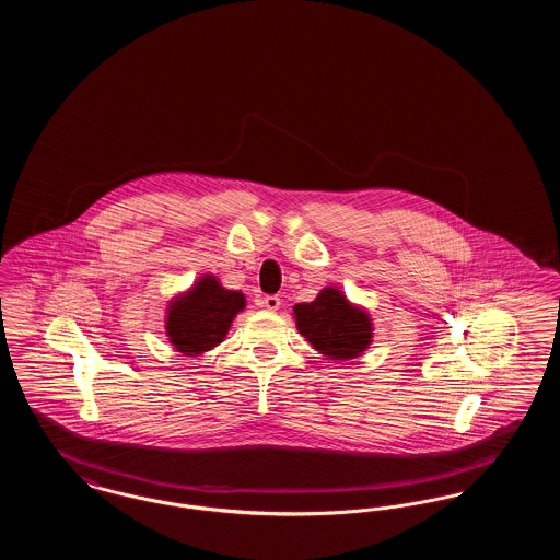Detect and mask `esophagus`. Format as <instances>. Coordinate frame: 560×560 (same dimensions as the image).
Here are the masks:
<instances>
[{"instance_id":"esophagus-1","label":"esophagus","mask_w":560,"mask_h":560,"mask_svg":"<svg viewBox=\"0 0 560 560\" xmlns=\"http://www.w3.org/2000/svg\"><path fill=\"white\" fill-rule=\"evenodd\" d=\"M262 308H267L270 313H275V311H279V306H281V298H277V295H267V298H262Z\"/></svg>"}]
</instances>
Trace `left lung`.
I'll list each match as a JSON object with an SVG mask.
<instances>
[{
	"mask_svg": "<svg viewBox=\"0 0 560 560\" xmlns=\"http://www.w3.org/2000/svg\"><path fill=\"white\" fill-rule=\"evenodd\" d=\"M292 315L298 331L329 361L357 359L373 342L372 315L340 288H323L313 302L295 304Z\"/></svg>",
	"mask_w": 560,
	"mask_h": 560,
	"instance_id": "obj_1",
	"label": "left lung"
}]
</instances>
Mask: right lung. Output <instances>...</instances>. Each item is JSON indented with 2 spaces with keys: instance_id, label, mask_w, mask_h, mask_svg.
Returning a JSON list of instances; mask_svg holds the SVG:
<instances>
[{
  "instance_id": "right-lung-1",
  "label": "right lung",
  "mask_w": 560,
  "mask_h": 560,
  "mask_svg": "<svg viewBox=\"0 0 560 560\" xmlns=\"http://www.w3.org/2000/svg\"><path fill=\"white\" fill-rule=\"evenodd\" d=\"M245 311V295L226 290L215 275H201L165 306V336L174 350L199 357L224 342L235 317Z\"/></svg>"
}]
</instances>
